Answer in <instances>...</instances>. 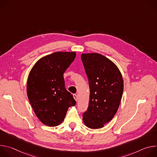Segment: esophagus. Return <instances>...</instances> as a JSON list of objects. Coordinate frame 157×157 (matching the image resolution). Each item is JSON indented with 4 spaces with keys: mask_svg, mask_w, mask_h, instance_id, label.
I'll return each instance as SVG.
<instances>
[{
    "mask_svg": "<svg viewBox=\"0 0 157 157\" xmlns=\"http://www.w3.org/2000/svg\"><path fill=\"white\" fill-rule=\"evenodd\" d=\"M73 97H74V99L77 101H78V96H77V95L76 94H73Z\"/></svg>",
    "mask_w": 157,
    "mask_h": 157,
    "instance_id": "esophagus-1",
    "label": "esophagus"
}]
</instances>
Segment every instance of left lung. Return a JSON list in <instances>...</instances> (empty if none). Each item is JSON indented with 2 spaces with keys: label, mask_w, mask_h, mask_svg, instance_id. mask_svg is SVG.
Masks as SVG:
<instances>
[{
  "label": "left lung",
  "mask_w": 157,
  "mask_h": 157,
  "mask_svg": "<svg viewBox=\"0 0 157 157\" xmlns=\"http://www.w3.org/2000/svg\"><path fill=\"white\" fill-rule=\"evenodd\" d=\"M81 60L90 91L82 120L89 128H100L117 113L124 90L122 76L116 65L101 54H82Z\"/></svg>",
  "instance_id": "8db88e82"
}]
</instances>
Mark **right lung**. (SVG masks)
<instances>
[{
	"mask_svg": "<svg viewBox=\"0 0 157 157\" xmlns=\"http://www.w3.org/2000/svg\"><path fill=\"white\" fill-rule=\"evenodd\" d=\"M75 52H55L40 59L30 71L27 95L39 120L55 127L64 119L70 107L76 105L65 88L63 74L73 61Z\"/></svg>",
	"mask_w": 157,
	"mask_h": 157,
	"instance_id": "obj_1",
	"label": "right lung"
}]
</instances>
